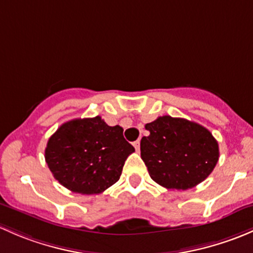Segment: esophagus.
I'll list each match as a JSON object with an SVG mask.
<instances>
[{
    "instance_id": "esophagus-1",
    "label": "esophagus",
    "mask_w": 253,
    "mask_h": 253,
    "mask_svg": "<svg viewBox=\"0 0 253 253\" xmlns=\"http://www.w3.org/2000/svg\"><path fill=\"white\" fill-rule=\"evenodd\" d=\"M132 145H134V147L136 148V151L140 150V140H136V141H135Z\"/></svg>"
}]
</instances>
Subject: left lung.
I'll return each mask as SVG.
<instances>
[{"label":"left lung","instance_id":"1","mask_svg":"<svg viewBox=\"0 0 253 253\" xmlns=\"http://www.w3.org/2000/svg\"><path fill=\"white\" fill-rule=\"evenodd\" d=\"M145 129L150 134L140 142L141 158L151 179L167 189H191L217 165V140L195 122L163 116L146 124Z\"/></svg>","mask_w":253,"mask_h":253}]
</instances>
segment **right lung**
Here are the masks:
<instances>
[{"label":"right lung","mask_w":253,"mask_h":253,"mask_svg":"<svg viewBox=\"0 0 253 253\" xmlns=\"http://www.w3.org/2000/svg\"><path fill=\"white\" fill-rule=\"evenodd\" d=\"M134 151L123 127L109 126L97 116L62 124L48 139L45 160L59 184L77 194L95 195L119 180Z\"/></svg>","instance_id":"add662e5"}]
</instances>
